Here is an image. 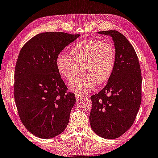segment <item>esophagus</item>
<instances>
[{
  "label": "esophagus",
  "mask_w": 158,
  "mask_h": 158,
  "mask_svg": "<svg viewBox=\"0 0 158 158\" xmlns=\"http://www.w3.org/2000/svg\"><path fill=\"white\" fill-rule=\"evenodd\" d=\"M76 98H77V101H81V100H82L84 98V96L81 95H79V94H77V95H76Z\"/></svg>",
  "instance_id": "1"
}]
</instances>
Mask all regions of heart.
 Here are the masks:
<instances>
[{
    "instance_id": "1",
    "label": "heart",
    "mask_w": 158,
    "mask_h": 158,
    "mask_svg": "<svg viewBox=\"0 0 158 158\" xmlns=\"http://www.w3.org/2000/svg\"><path fill=\"white\" fill-rule=\"evenodd\" d=\"M73 58L59 54L56 67L68 82H71L80 73H84L69 85V88L77 93H87L95 88L98 82L103 85L109 81L115 66V49L111 44L98 40H84L71 49Z\"/></svg>"
}]
</instances>
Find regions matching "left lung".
I'll use <instances>...</instances> for the list:
<instances>
[{
    "label": "left lung",
    "mask_w": 158,
    "mask_h": 158,
    "mask_svg": "<svg viewBox=\"0 0 158 158\" xmlns=\"http://www.w3.org/2000/svg\"><path fill=\"white\" fill-rule=\"evenodd\" d=\"M112 37L115 66L104 88L90 97L89 123L99 136L114 139L134 123L141 102V71L133 46L117 31H100Z\"/></svg>",
    "instance_id": "obj_1"
}]
</instances>
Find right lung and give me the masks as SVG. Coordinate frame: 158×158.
<instances>
[{"mask_svg":"<svg viewBox=\"0 0 158 158\" xmlns=\"http://www.w3.org/2000/svg\"><path fill=\"white\" fill-rule=\"evenodd\" d=\"M79 36L63 32L39 33L19 52L15 71V100L22 123L35 136L52 139L69 124L76 98L68 92L56 59Z\"/></svg>","mask_w":158,"mask_h":158,"instance_id":"1","label":"right lung"}]
</instances>
